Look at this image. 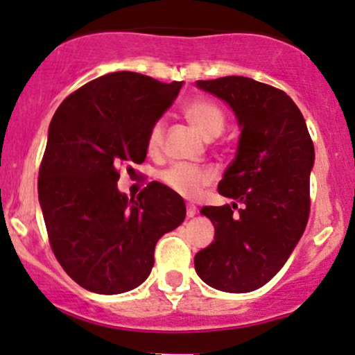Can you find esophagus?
<instances>
[{"label":"esophagus","mask_w":355,"mask_h":355,"mask_svg":"<svg viewBox=\"0 0 355 355\" xmlns=\"http://www.w3.org/2000/svg\"><path fill=\"white\" fill-rule=\"evenodd\" d=\"M194 214H196V208H194L193 205H188V209H186V216L193 218Z\"/></svg>","instance_id":"obj_1"}]
</instances>
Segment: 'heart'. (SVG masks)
I'll list each match as a JSON object with an SVG mask.
<instances>
[{
  "label": "heart",
  "mask_w": 355,
  "mask_h": 355,
  "mask_svg": "<svg viewBox=\"0 0 355 355\" xmlns=\"http://www.w3.org/2000/svg\"><path fill=\"white\" fill-rule=\"evenodd\" d=\"M186 117L198 127L199 132L206 137H216L223 132L226 124V115L216 102L208 101V98H199L186 105ZM166 135V122L164 119H157L150 125L149 132L146 137L147 150L150 154H156L162 149ZM162 182L174 193L181 194L184 198L198 196L202 186L209 184L213 181V173L209 169L189 164H173L161 173Z\"/></svg>",
  "instance_id": "heart-1"
}]
</instances>
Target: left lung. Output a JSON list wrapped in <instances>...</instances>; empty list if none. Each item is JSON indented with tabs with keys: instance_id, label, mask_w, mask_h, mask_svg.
<instances>
[{
	"instance_id": "8db88e82",
	"label": "left lung",
	"mask_w": 355,
	"mask_h": 355,
	"mask_svg": "<svg viewBox=\"0 0 355 355\" xmlns=\"http://www.w3.org/2000/svg\"><path fill=\"white\" fill-rule=\"evenodd\" d=\"M198 87L230 103L241 135L236 157L218 184L233 205L201 209L216 234L196 253L194 268L221 292H253L280 272L304 234L313 142L300 109L277 87L234 75L198 80Z\"/></svg>"
}]
</instances>
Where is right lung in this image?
I'll list each match as a JSON object with an SVG mask.
<instances>
[{
  "mask_svg": "<svg viewBox=\"0 0 355 355\" xmlns=\"http://www.w3.org/2000/svg\"><path fill=\"white\" fill-rule=\"evenodd\" d=\"M181 85L114 71L70 94L51 119L40 205L55 258L90 292L114 295L141 285L159 238L184 221L182 198L161 182L135 199L117 189L121 171L144 162L147 132Z\"/></svg>",
  "mask_w": 355,
  "mask_h": 355,
  "instance_id": "obj_1",
  "label": "right lung"
}]
</instances>
